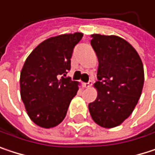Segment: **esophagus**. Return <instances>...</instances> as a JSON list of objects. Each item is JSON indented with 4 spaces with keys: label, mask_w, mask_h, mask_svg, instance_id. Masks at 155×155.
<instances>
[{
    "label": "esophagus",
    "mask_w": 155,
    "mask_h": 155,
    "mask_svg": "<svg viewBox=\"0 0 155 155\" xmlns=\"http://www.w3.org/2000/svg\"><path fill=\"white\" fill-rule=\"evenodd\" d=\"M92 86V81H89L88 83H84L83 84V87H86V88H88V87H90Z\"/></svg>",
    "instance_id": "1"
}]
</instances>
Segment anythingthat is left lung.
I'll use <instances>...</instances> for the list:
<instances>
[{
  "label": "left lung",
  "mask_w": 155,
  "mask_h": 155,
  "mask_svg": "<svg viewBox=\"0 0 155 155\" xmlns=\"http://www.w3.org/2000/svg\"><path fill=\"white\" fill-rule=\"evenodd\" d=\"M91 37L99 61L98 81L94 85L98 94L88 109L96 124L110 128L134 110L144 86V67L137 51L123 38L99 34Z\"/></svg>",
  "instance_id": "left-lung-1"
}]
</instances>
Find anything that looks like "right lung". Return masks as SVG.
Returning a JSON list of instances; mask_svg holds the SVG:
<instances>
[{"label": "right lung", "instance_id": "add662e5", "mask_svg": "<svg viewBox=\"0 0 155 155\" xmlns=\"http://www.w3.org/2000/svg\"><path fill=\"white\" fill-rule=\"evenodd\" d=\"M82 33L64 34L42 42L29 54L20 73V95L31 120L50 128L65 118L78 90V82L66 75Z\"/></svg>", "mask_w": 155, "mask_h": 155}]
</instances>
